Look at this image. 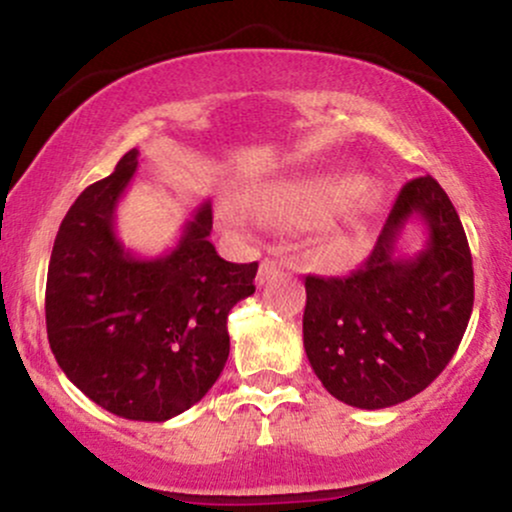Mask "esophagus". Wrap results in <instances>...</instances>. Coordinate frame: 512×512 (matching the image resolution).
<instances>
[{"label":"esophagus","instance_id":"obj_1","mask_svg":"<svg viewBox=\"0 0 512 512\" xmlns=\"http://www.w3.org/2000/svg\"><path fill=\"white\" fill-rule=\"evenodd\" d=\"M279 272H281V264L279 262H276V260H262L260 272H257V284H260V286L269 284V281H272Z\"/></svg>","mask_w":512,"mask_h":512}]
</instances>
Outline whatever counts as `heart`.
I'll return each mask as SVG.
<instances>
[{"mask_svg":"<svg viewBox=\"0 0 512 512\" xmlns=\"http://www.w3.org/2000/svg\"><path fill=\"white\" fill-rule=\"evenodd\" d=\"M375 204V190L366 182L342 175H310L269 187L260 197V211L284 228H325L322 248L327 255H344Z\"/></svg>","mask_w":512,"mask_h":512,"instance_id":"heart-1","label":"heart"}]
</instances>
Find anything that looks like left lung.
I'll return each mask as SVG.
<instances>
[{"label": "left lung", "mask_w": 512, "mask_h": 512, "mask_svg": "<svg viewBox=\"0 0 512 512\" xmlns=\"http://www.w3.org/2000/svg\"><path fill=\"white\" fill-rule=\"evenodd\" d=\"M425 250L398 255L409 220ZM303 346L325 390L358 409L407 402L443 373L474 305L472 252L450 197L431 175L399 190L373 250L349 276H305Z\"/></svg>", "instance_id": "1"}]
</instances>
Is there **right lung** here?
Wrapping results in <instances>:
<instances>
[{
    "label": "right lung",
    "instance_id": "add662e5",
    "mask_svg": "<svg viewBox=\"0 0 512 512\" xmlns=\"http://www.w3.org/2000/svg\"><path fill=\"white\" fill-rule=\"evenodd\" d=\"M139 151L81 192L50 255L45 322L72 383L110 414L168 421L197 404L226 366L228 313L255 293L257 262L233 264L211 245V202L166 255L146 260L115 233V207Z\"/></svg>",
    "mask_w": 512,
    "mask_h": 512
}]
</instances>
